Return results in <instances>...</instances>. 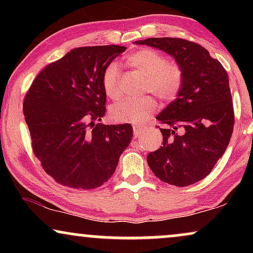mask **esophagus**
Listing matches in <instances>:
<instances>
[{
  "mask_svg": "<svg viewBox=\"0 0 253 253\" xmlns=\"http://www.w3.org/2000/svg\"><path fill=\"white\" fill-rule=\"evenodd\" d=\"M145 130L144 126H138V124H134L133 126V134L134 137H139L140 133Z\"/></svg>",
  "mask_w": 253,
  "mask_h": 253,
  "instance_id": "1",
  "label": "esophagus"
}]
</instances>
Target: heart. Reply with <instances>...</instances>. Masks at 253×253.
I'll return each mask as SVG.
<instances>
[{"mask_svg":"<svg viewBox=\"0 0 253 253\" xmlns=\"http://www.w3.org/2000/svg\"><path fill=\"white\" fill-rule=\"evenodd\" d=\"M127 63L145 76L144 92H153L164 101H172L178 95L183 85V72L178 64L169 62L160 51L152 48H143L126 57ZM121 68L112 62L102 76L103 88L114 100L122 96ZM158 102L152 95L140 98H127L110 107L109 114L113 121L123 123H141L157 112Z\"/></svg>","mask_w":253,"mask_h":253,"instance_id":"1","label":"heart"}]
</instances>
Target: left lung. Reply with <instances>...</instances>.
<instances>
[{"mask_svg": "<svg viewBox=\"0 0 253 253\" xmlns=\"http://www.w3.org/2000/svg\"><path fill=\"white\" fill-rule=\"evenodd\" d=\"M171 55L183 72L177 98L157 116L164 145L147 155L162 182L191 185L212 171L227 150L234 130V106L227 71L206 48L178 38L134 41ZM179 129V131L177 130Z\"/></svg>", "mask_w": 253, "mask_h": 253, "instance_id": "8db88e82", "label": "left lung"}]
</instances>
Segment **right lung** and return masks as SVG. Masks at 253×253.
Wrapping results in <instances>:
<instances>
[{
	"label": "right lung",
	"instance_id": "obj_1",
	"mask_svg": "<svg viewBox=\"0 0 253 253\" xmlns=\"http://www.w3.org/2000/svg\"><path fill=\"white\" fill-rule=\"evenodd\" d=\"M126 49L117 44L72 49L42 69L24 98L33 153L58 184L99 188L131 143V124H94L106 113L103 72Z\"/></svg>",
	"mask_w": 253,
	"mask_h": 253
}]
</instances>
